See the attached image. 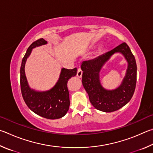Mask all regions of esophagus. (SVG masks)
Wrapping results in <instances>:
<instances>
[{"mask_svg": "<svg viewBox=\"0 0 153 153\" xmlns=\"http://www.w3.org/2000/svg\"><path fill=\"white\" fill-rule=\"evenodd\" d=\"M82 71L81 68H79L78 69V71H77V74H76V76L79 77V78H81L82 77Z\"/></svg>", "mask_w": 153, "mask_h": 153, "instance_id": "34e87169", "label": "esophagus"}]
</instances>
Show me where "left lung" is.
Instances as JSON below:
<instances>
[{"instance_id": "8db88e82", "label": "left lung", "mask_w": 153, "mask_h": 153, "mask_svg": "<svg viewBox=\"0 0 153 153\" xmlns=\"http://www.w3.org/2000/svg\"><path fill=\"white\" fill-rule=\"evenodd\" d=\"M122 53L128 65L127 74L121 85L114 90H107L100 85L99 72L102 66L115 53ZM82 83L89 95L91 103L98 110L112 112L122 108L129 102L134 93L136 84V60L130 48L125 42L114 49L93 60L82 63Z\"/></svg>"}]
</instances>
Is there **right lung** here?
Instances as JSON below:
<instances>
[{
	"label": "right lung",
	"mask_w": 153,
	"mask_h": 153,
	"mask_svg": "<svg viewBox=\"0 0 153 153\" xmlns=\"http://www.w3.org/2000/svg\"><path fill=\"white\" fill-rule=\"evenodd\" d=\"M47 44L43 38L36 40L29 45L21 62L20 85L21 93L28 108L39 116L50 120L64 116L70 106L69 92L67 87L68 79L76 75L77 69L62 68L55 86L46 91H36L29 87L25 73V65L32 49Z\"/></svg>",
	"instance_id": "1"
}]
</instances>
